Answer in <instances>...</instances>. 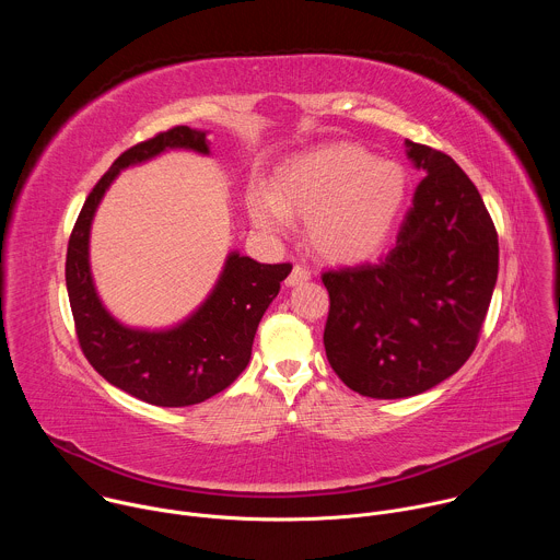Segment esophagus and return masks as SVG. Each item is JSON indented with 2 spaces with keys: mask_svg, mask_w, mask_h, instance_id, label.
Instances as JSON below:
<instances>
[{
  "mask_svg": "<svg viewBox=\"0 0 560 560\" xmlns=\"http://www.w3.org/2000/svg\"><path fill=\"white\" fill-rule=\"evenodd\" d=\"M310 279V270L307 268H303V266H294L292 268V272L288 275V279H285V285H299V283H305Z\"/></svg>",
  "mask_w": 560,
  "mask_h": 560,
  "instance_id": "obj_1",
  "label": "esophagus"
}]
</instances>
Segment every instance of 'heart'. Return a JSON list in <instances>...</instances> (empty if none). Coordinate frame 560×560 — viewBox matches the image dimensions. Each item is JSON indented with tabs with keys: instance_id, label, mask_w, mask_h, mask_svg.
Returning <instances> with one entry per match:
<instances>
[{
	"instance_id": "heart-1",
	"label": "heart",
	"mask_w": 560,
	"mask_h": 560,
	"mask_svg": "<svg viewBox=\"0 0 560 560\" xmlns=\"http://www.w3.org/2000/svg\"><path fill=\"white\" fill-rule=\"evenodd\" d=\"M408 197L404 166L352 143H330L288 162L275 192L255 186L248 210L257 228L283 234L290 214L307 219L312 246L332 261H363L387 242Z\"/></svg>"
}]
</instances>
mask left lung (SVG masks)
<instances>
[{
	"label": "left lung",
	"instance_id": "1",
	"mask_svg": "<svg viewBox=\"0 0 560 560\" xmlns=\"http://www.w3.org/2000/svg\"><path fill=\"white\" fill-rule=\"evenodd\" d=\"M423 171L396 246L378 264L324 272L332 370L370 398H406L474 352L499 277L492 217L454 159L406 139Z\"/></svg>",
	"mask_w": 560,
	"mask_h": 560
}]
</instances>
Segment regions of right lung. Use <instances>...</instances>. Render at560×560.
I'll list each match as a JSON object with an SVG mask.
<instances>
[{
  "label": "right lung",
  "instance_id": "1",
  "mask_svg": "<svg viewBox=\"0 0 560 560\" xmlns=\"http://www.w3.org/2000/svg\"><path fill=\"white\" fill-rule=\"evenodd\" d=\"M166 150L210 154L206 132L188 126L159 132L119 154L77 217L66 255V288L77 339L91 365L139 401L186 408L219 394L246 370L261 316L292 266L259 264L234 250L206 301L182 324L143 330L117 322L93 281L91 225L117 175Z\"/></svg>",
  "mask_w": 560,
  "mask_h": 560
}]
</instances>
